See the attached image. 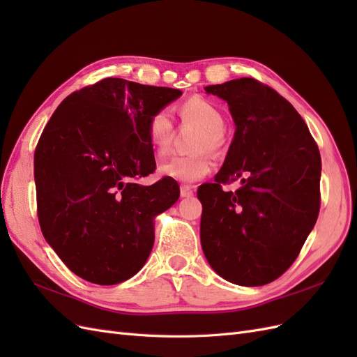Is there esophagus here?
Masks as SVG:
<instances>
[{
	"instance_id": "34e87169",
	"label": "esophagus",
	"mask_w": 357,
	"mask_h": 357,
	"mask_svg": "<svg viewBox=\"0 0 357 357\" xmlns=\"http://www.w3.org/2000/svg\"><path fill=\"white\" fill-rule=\"evenodd\" d=\"M180 195L181 198H189L193 195V188L188 186V185H181L180 186Z\"/></svg>"
}]
</instances>
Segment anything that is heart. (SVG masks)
<instances>
[{
    "label": "heart",
    "mask_w": 357,
    "mask_h": 357,
    "mask_svg": "<svg viewBox=\"0 0 357 357\" xmlns=\"http://www.w3.org/2000/svg\"><path fill=\"white\" fill-rule=\"evenodd\" d=\"M183 122H190L199 126V131L192 144L195 153L185 156H171L159 165L158 171L162 177L177 180L181 183H195L210 174L213 160L210 152H219L225 146V114L218 104L192 96L180 105ZM147 138L159 155L168 152L172 135H174V121L167 109H159L150 114L147 121Z\"/></svg>",
    "instance_id": "obj_1"
}]
</instances>
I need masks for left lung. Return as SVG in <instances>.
<instances>
[{
	"instance_id": "left-lung-1",
	"label": "left lung",
	"mask_w": 357,
	"mask_h": 357,
	"mask_svg": "<svg viewBox=\"0 0 357 357\" xmlns=\"http://www.w3.org/2000/svg\"><path fill=\"white\" fill-rule=\"evenodd\" d=\"M235 135L225 164L198 189L201 245L211 268L240 286H264L295 262L320 210L319 147L286 98L256 79L211 84ZM240 178L242 188L221 186Z\"/></svg>"
}]
</instances>
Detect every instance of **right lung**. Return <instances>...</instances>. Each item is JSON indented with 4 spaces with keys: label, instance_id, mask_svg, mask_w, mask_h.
I'll use <instances>...</instances> for the list:
<instances>
[{
    "label": "right lung",
    "instance_id": "1",
    "mask_svg": "<svg viewBox=\"0 0 357 357\" xmlns=\"http://www.w3.org/2000/svg\"><path fill=\"white\" fill-rule=\"evenodd\" d=\"M181 95L109 77L73 92L43 129L34 153L43 235L71 271L101 286L146 264L153 219L178 199L176 180H139L156 168L147 121Z\"/></svg>",
    "mask_w": 357,
    "mask_h": 357
}]
</instances>
